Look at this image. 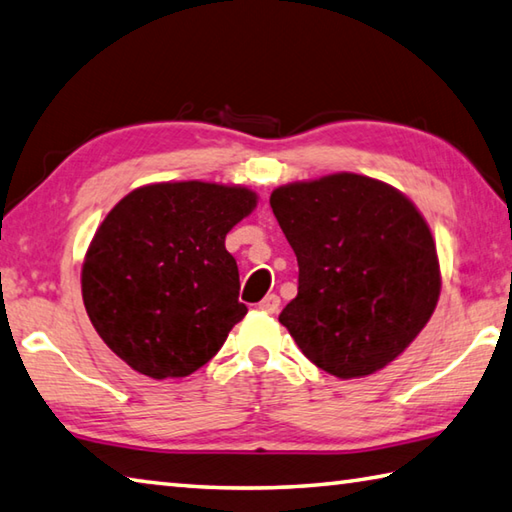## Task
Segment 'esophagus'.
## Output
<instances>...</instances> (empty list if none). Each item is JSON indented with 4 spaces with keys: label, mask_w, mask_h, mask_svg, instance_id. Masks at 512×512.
<instances>
[{
    "label": "esophagus",
    "mask_w": 512,
    "mask_h": 512,
    "mask_svg": "<svg viewBox=\"0 0 512 512\" xmlns=\"http://www.w3.org/2000/svg\"><path fill=\"white\" fill-rule=\"evenodd\" d=\"M278 305H281V298H278L276 294H267L263 301L258 303V310H263L267 314H274L278 310Z\"/></svg>",
    "instance_id": "esophagus-1"
}]
</instances>
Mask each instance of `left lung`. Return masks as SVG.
Masks as SVG:
<instances>
[{
  "instance_id": "left-lung-1",
  "label": "left lung",
  "mask_w": 512,
  "mask_h": 512,
  "mask_svg": "<svg viewBox=\"0 0 512 512\" xmlns=\"http://www.w3.org/2000/svg\"><path fill=\"white\" fill-rule=\"evenodd\" d=\"M298 260V294L278 316L316 368L361 379L385 368L435 312L437 247L419 209L390 185L334 173L269 198Z\"/></svg>"
}]
</instances>
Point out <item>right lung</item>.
Returning <instances> with one entry per match:
<instances>
[{"mask_svg":"<svg viewBox=\"0 0 512 512\" xmlns=\"http://www.w3.org/2000/svg\"><path fill=\"white\" fill-rule=\"evenodd\" d=\"M254 207L252 189L187 180L133 189L106 214L84 258L82 298L124 363L178 379L216 356L247 314L225 236Z\"/></svg>","mask_w":512,"mask_h":512,"instance_id":"add662e5","label":"right lung"}]
</instances>
